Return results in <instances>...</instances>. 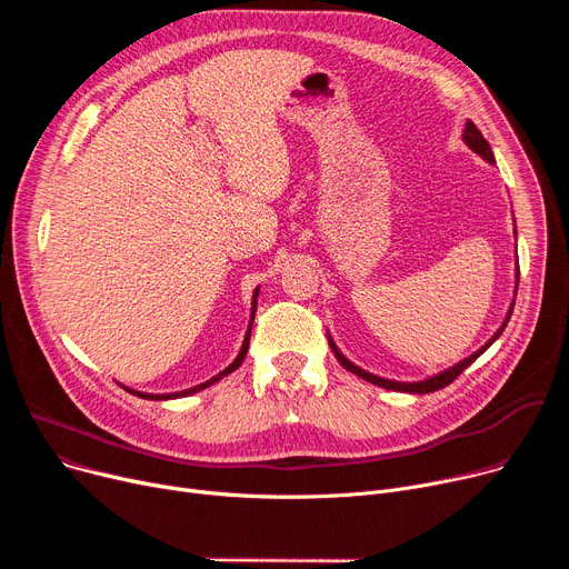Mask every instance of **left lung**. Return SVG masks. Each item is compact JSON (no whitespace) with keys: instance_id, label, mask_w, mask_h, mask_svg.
<instances>
[{"instance_id":"obj_1","label":"left lung","mask_w":569,"mask_h":569,"mask_svg":"<svg viewBox=\"0 0 569 569\" xmlns=\"http://www.w3.org/2000/svg\"><path fill=\"white\" fill-rule=\"evenodd\" d=\"M463 142L472 149L475 154H480L485 161H489V163H496V159H493V152H491V147H489V142L485 140V136L480 133V129H477L470 119L466 122V129H463ZM512 309L515 307H510V311H507V318H505V322H502V327L500 330L480 348L477 352H472L470 357H466V360H461L459 365H455V367H450L447 371H442V373H436V376H431V378H427V380H420V382H397V380H387V378H380V376H373V373H369V371H365V369H360V367H355L350 360H346V357L341 355V350L335 346V341L330 339V348H332V352H335V357L337 360L341 362V367L343 369H348L350 373H355L357 378H365L367 382H371V385H378V387H385V390H395V392H408V395H429V392H436V390H442V387H447L450 382H455L457 380V376L459 373H463L477 357H480L500 335H502V330H505V325H507V320H510V316H512Z\"/></svg>"}]
</instances>
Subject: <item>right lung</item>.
I'll return each instance as SVG.
<instances>
[{
  "instance_id": "add662e5",
  "label": "right lung",
  "mask_w": 569,
  "mask_h": 569,
  "mask_svg": "<svg viewBox=\"0 0 569 569\" xmlns=\"http://www.w3.org/2000/svg\"><path fill=\"white\" fill-rule=\"evenodd\" d=\"M258 288H256V292H253V302H251V322H249V332H247V337H244V343H242V350H239V355L234 357V362L228 367V369H223L219 376H214V378H209L207 382H202V385H196V387H191V390H184V392H174V395H142V392H136V390H129L127 387V392H131V395H136V397H142V399H152V401H166V399H177V397H189V395H196V392H200V390H204V387H209V385H214L217 380H221L223 376H228V373H232L234 369H239V365L244 362V355H247V350H249V337H251V325H253V316H256V305H258Z\"/></svg>"
}]
</instances>
